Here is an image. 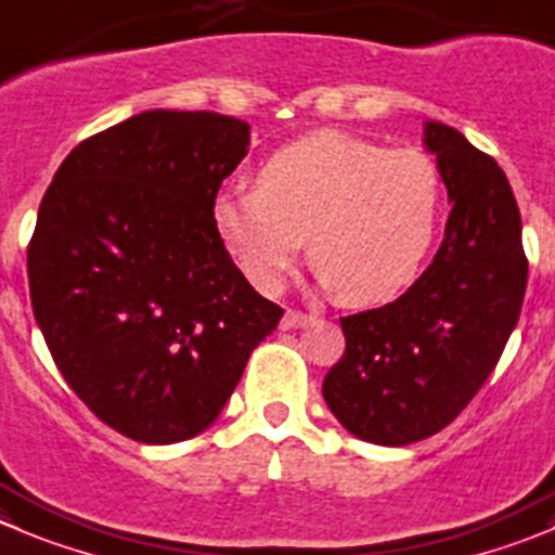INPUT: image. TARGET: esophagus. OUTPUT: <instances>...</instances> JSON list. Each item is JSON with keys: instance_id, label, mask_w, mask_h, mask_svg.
<instances>
[{"instance_id": "34e87169", "label": "esophagus", "mask_w": 555, "mask_h": 555, "mask_svg": "<svg viewBox=\"0 0 555 555\" xmlns=\"http://www.w3.org/2000/svg\"><path fill=\"white\" fill-rule=\"evenodd\" d=\"M307 323H312V318L304 312H295V309H287L282 318V323H279V328L282 331H293V328H304Z\"/></svg>"}]
</instances>
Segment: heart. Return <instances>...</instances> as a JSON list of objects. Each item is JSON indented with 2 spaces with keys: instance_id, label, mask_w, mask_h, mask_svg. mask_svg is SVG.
Listing matches in <instances>:
<instances>
[{
  "instance_id": "b5f03b06",
  "label": "heart",
  "mask_w": 555,
  "mask_h": 555,
  "mask_svg": "<svg viewBox=\"0 0 555 555\" xmlns=\"http://www.w3.org/2000/svg\"><path fill=\"white\" fill-rule=\"evenodd\" d=\"M441 214V175L416 147L341 131L284 144L257 189L221 191L214 224L254 287L273 293L309 237V260L350 307L391 301L422 271Z\"/></svg>"
}]
</instances>
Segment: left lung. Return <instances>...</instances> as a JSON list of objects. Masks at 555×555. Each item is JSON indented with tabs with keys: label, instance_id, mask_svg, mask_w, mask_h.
<instances>
[{
	"label": "left lung",
	"instance_id": "obj_1",
	"mask_svg": "<svg viewBox=\"0 0 555 555\" xmlns=\"http://www.w3.org/2000/svg\"><path fill=\"white\" fill-rule=\"evenodd\" d=\"M452 214L427 271L397 301L341 318L345 356L323 380L348 433L408 447L441 433L499 364L528 282L522 224L504 169L457 128L424 122Z\"/></svg>",
	"mask_w": 555,
	"mask_h": 555
}]
</instances>
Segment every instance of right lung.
<instances>
[{
	"instance_id": "obj_1",
	"label": "right lung",
	"mask_w": 555,
	"mask_h": 555,
	"mask_svg": "<svg viewBox=\"0 0 555 555\" xmlns=\"http://www.w3.org/2000/svg\"><path fill=\"white\" fill-rule=\"evenodd\" d=\"M248 131L216 112L133 114L70 150L40 202L38 328L76 397L139 443L210 427L282 320L214 224Z\"/></svg>"
}]
</instances>
